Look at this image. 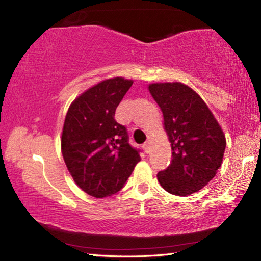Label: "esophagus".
Masks as SVG:
<instances>
[{
  "label": "esophagus",
  "instance_id": "1",
  "mask_svg": "<svg viewBox=\"0 0 261 261\" xmlns=\"http://www.w3.org/2000/svg\"><path fill=\"white\" fill-rule=\"evenodd\" d=\"M143 148L145 149V152L149 153V141H146V143L143 145Z\"/></svg>",
  "mask_w": 261,
  "mask_h": 261
}]
</instances>
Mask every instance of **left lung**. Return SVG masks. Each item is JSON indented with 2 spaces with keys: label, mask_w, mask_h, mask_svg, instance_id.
I'll list each match as a JSON object with an SVG mask.
<instances>
[{
  "label": "left lung",
  "mask_w": 261,
  "mask_h": 261,
  "mask_svg": "<svg viewBox=\"0 0 261 261\" xmlns=\"http://www.w3.org/2000/svg\"><path fill=\"white\" fill-rule=\"evenodd\" d=\"M161 108L171 144V162L158 173L167 192L189 196L216 175L222 163L226 137L211 110L192 88L182 83L148 86Z\"/></svg>",
  "instance_id": "left-lung-1"
}]
</instances>
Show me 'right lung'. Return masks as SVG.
Wrapping results in <instances>:
<instances>
[{
  "label": "right lung",
  "instance_id": "right-lung-1",
  "mask_svg": "<svg viewBox=\"0 0 261 261\" xmlns=\"http://www.w3.org/2000/svg\"><path fill=\"white\" fill-rule=\"evenodd\" d=\"M132 83L117 77L96 84L73 101L65 116L64 162L78 187L95 198L120 191L140 161L126 127L114 117Z\"/></svg>",
  "mask_w": 261,
  "mask_h": 261
}]
</instances>
